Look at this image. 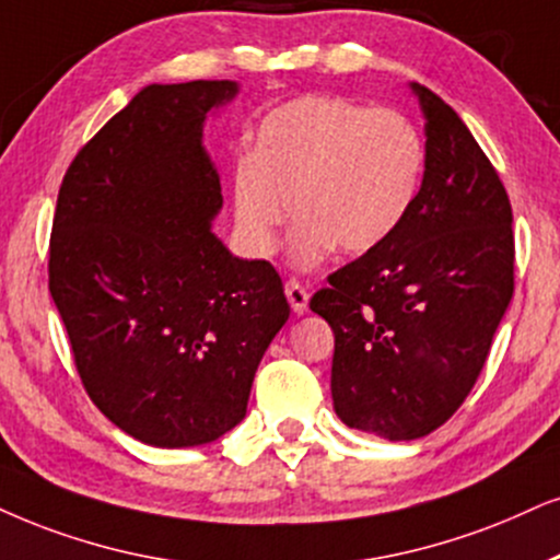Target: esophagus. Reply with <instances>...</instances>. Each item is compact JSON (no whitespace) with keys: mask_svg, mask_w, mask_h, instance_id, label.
I'll use <instances>...</instances> for the list:
<instances>
[{"mask_svg":"<svg viewBox=\"0 0 560 560\" xmlns=\"http://www.w3.org/2000/svg\"><path fill=\"white\" fill-rule=\"evenodd\" d=\"M284 292H287V300H289V304H292V310H294L296 315L307 313L310 292L300 284V281H296V279H289V281H287V287H284Z\"/></svg>","mask_w":560,"mask_h":560,"instance_id":"34e87169","label":"esophagus"}]
</instances>
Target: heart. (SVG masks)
Returning a JSON list of instances; mask_svg holds the SVG:
<instances>
[{"label":"heart","instance_id":"heart-1","mask_svg":"<svg viewBox=\"0 0 560 560\" xmlns=\"http://www.w3.org/2000/svg\"><path fill=\"white\" fill-rule=\"evenodd\" d=\"M427 144L406 113L341 95H304L260 118L232 165V211L247 250L271 256L292 217V260L387 243L419 198ZM295 203H291V196Z\"/></svg>","mask_w":560,"mask_h":560}]
</instances>
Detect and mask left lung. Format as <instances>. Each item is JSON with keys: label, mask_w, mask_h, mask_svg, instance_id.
Here are the masks:
<instances>
[{"label": "left lung", "mask_w": 560, "mask_h": 560, "mask_svg": "<svg viewBox=\"0 0 560 560\" xmlns=\"http://www.w3.org/2000/svg\"><path fill=\"white\" fill-rule=\"evenodd\" d=\"M427 170L398 232L328 276L310 307L336 336L332 408L390 442L442 427L468 398L514 294L512 203L442 97L413 84Z\"/></svg>", "instance_id": "obj_1"}]
</instances>
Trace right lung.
Returning <instances> with one entry per match:
<instances>
[{
	"mask_svg": "<svg viewBox=\"0 0 560 560\" xmlns=\"http://www.w3.org/2000/svg\"><path fill=\"white\" fill-rule=\"evenodd\" d=\"M230 80L150 84L63 175L48 292L90 400L152 447L214 442L245 419L289 317L281 276L214 237L222 209L203 118Z\"/></svg>",
	"mask_w": 560,
	"mask_h": 560,
	"instance_id": "add662e5",
	"label": "right lung"
}]
</instances>
